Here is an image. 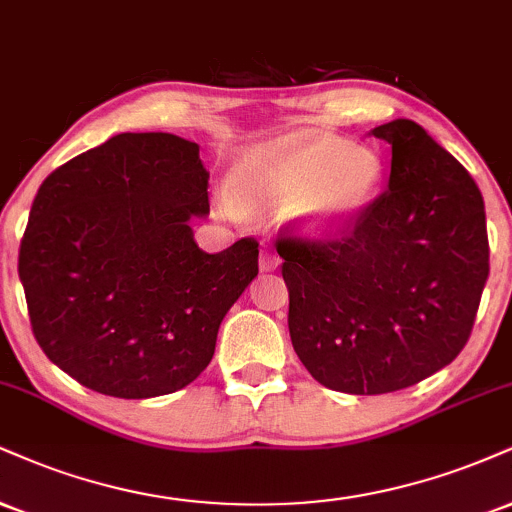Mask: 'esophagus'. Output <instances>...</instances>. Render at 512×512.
<instances>
[{"instance_id":"obj_1","label":"esophagus","mask_w":512,"mask_h":512,"mask_svg":"<svg viewBox=\"0 0 512 512\" xmlns=\"http://www.w3.org/2000/svg\"><path fill=\"white\" fill-rule=\"evenodd\" d=\"M279 264H281V260H279V255H276V250L272 248V245H264L262 252H260V269H262V272H274Z\"/></svg>"}]
</instances>
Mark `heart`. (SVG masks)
<instances>
[{
	"label": "heart",
	"instance_id": "obj_1",
	"mask_svg": "<svg viewBox=\"0 0 512 512\" xmlns=\"http://www.w3.org/2000/svg\"><path fill=\"white\" fill-rule=\"evenodd\" d=\"M240 195L264 207L293 209L317 236L353 226L384 188V162L338 135H298L257 147L240 159Z\"/></svg>",
	"mask_w": 512,
	"mask_h": 512
}]
</instances>
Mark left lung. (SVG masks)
I'll use <instances>...</instances> for the list:
<instances>
[{
	"mask_svg": "<svg viewBox=\"0 0 512 512\" xmlns=\"http://www.w3.org/2000/svg\"><path fill=\"white\" fill-rule=\"evenodd\" d=\"M391 145L389 188L338 238L281 236L288 331L326 389H408L458 357L472 334L489 238L474 178L420 123L372 131Z\"/></svg>",
	"mask_w": 512,
	"mask_h": 512,
	"instance_id": "left-lung-1",
	"label": "left lung"
}]
</instances>
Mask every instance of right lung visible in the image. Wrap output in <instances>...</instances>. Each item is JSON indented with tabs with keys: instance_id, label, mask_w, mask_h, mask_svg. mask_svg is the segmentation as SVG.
<instances>
[{
	"instance_id": "1",
	"label": "right lung",
	"mask_w": 512,
	"mask_h": 512,
	"mask_svg": "<svg viewBox=\"0 0 512 512\" xmlns=\"http://www.w3.org/2000/svg\"><path fill=\"white\" fill-rule=\"evenodd\" d=\"M200 147L121 133L52 171L18 252L35 341L69 377L114 398H155L200 377L221 319L257 276V240L209 255Z\"/></svg>"
}]
</instances>
